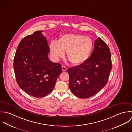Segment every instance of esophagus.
Returning <instances> with one entry per match:
<instances>
[{"instance_id": "34e87169", "label": "esophagus", "mask_w": 132, "mask_h": 132, "mask_svg": "<svg viewBox=\"0 0 132 132\" xmlns=\"http://www.w3.org/2000/svg\"><path fill=\"white\" fill-rule=\"evenodd\" d=\"M62 70L63 71H66L67 70V68L65 66H62Z\"/></svg>"}]
</instances>
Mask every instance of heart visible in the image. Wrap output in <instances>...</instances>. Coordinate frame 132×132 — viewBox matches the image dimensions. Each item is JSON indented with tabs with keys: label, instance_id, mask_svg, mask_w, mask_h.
Listing matches in <instances>:
<instances>
[{
	"label": "heart",
	"instance_id": "heart-1",
	"mask_svg": "<svg viewBox=\"0 0 132 132\" xmlns=\"http://www.w3.org/2000/svg\"><path fill=\"white\" fill-rule=\"evenodd\" d=\"M93 46V42L90 37L70 33L61 36L57 41H52L50 50L54 61L62 57L66 51V56L71 63L79 65L88 59Z\"/></svg>",
	"mask_w": 132,
	"mask_h": 132
}]
</instances>
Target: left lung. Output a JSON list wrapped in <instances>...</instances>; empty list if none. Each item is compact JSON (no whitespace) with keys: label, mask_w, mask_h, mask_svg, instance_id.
I'll use <instances>...</instances> for the list:
<instances>
[{"label":"left lung","mask_w":132,"mask_h":132,"mask_svg":"<svg viewBox=\"0 0 132 132\" xmlns=\"http://www.w3.org/2000/svg\"><path fill=\"white\" fill-rule=\"evenodd\" d=\"M111 69L110 49L98 38L90 56L82 64L68 68L70 90L81 98L94 95L106 85Z\"/></svg>","instance_id":"8db88e82"}]
</instances>
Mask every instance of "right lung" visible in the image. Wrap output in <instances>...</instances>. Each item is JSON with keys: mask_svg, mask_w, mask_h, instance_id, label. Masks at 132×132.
<instances>
[{"mask_svg": "<svg viewBox=\"0 0 132 132\" xmlns=\"http://www.w3.org/2000/svg\"><path fill=\"white\" fill-rule=\"evenodd\" d=\"M42 31H35L22 39L14 60L18 86L28 94L36 97H43L50 93L62 72L60 63L49 60L50 47Z\"/></svg>", "mask_w": 132, "mask_h": 132, "instance_id": "obj_1", "label": "right lung"}]
</instances>
